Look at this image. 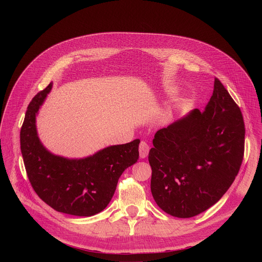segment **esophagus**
I'll return each instance as SVG.
<instances>
[{
  "instance_id": "esophagus-1",
  "label": "esophagus",
  "mask_w": 262,
  "mask_h": 262,
  "mask_svg": "<svg viewBox=\"0 0 262 262\" xmlns=\"http://www.w3.org/2000/svg\"><path fill=\"white\" fill-rule=\"evenodd\" d=\"M149 152V146L145 141H141L140 145H139V154H140V158H145L148 155Z\"/></svg>"
}]
</instances>
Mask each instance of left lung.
I'll list each match as a JSON object with an SVG mask.
<instances>
[{
    "label": "left lung",
    "instance_id": "left-lung-1",
    "mask_svg": "<svg viewBox=\"0 0 262 262\" xmlns=\"http://www.w3.org/2000/svg\"><path fill=\"white\" fill-rule=\"evenodd\" d=\"M245 127L239 106L219 78L204 112L159 129L148 153L156 204L177 217L207 210L235 181L244 155Z\"/></svg>",
    "mask_w": 262,
    "mask_h": 262
}]
</instances>
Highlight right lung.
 <instances>
[{
	"label": "right lung",
	"mask_w": 262,
	"mask_h": 262,
	"mask_svg": "<svg viewBox=\"0 0 262 262\" xmlns=\"http://www.w3.org/2000/svg\"><path fill=\"white\" fill-rule=\"evenodd\" d=\"M52 86L50 82L34 96L22 124L20 144L26 174L37 195L54 210L91 216L107 207L120 176L138 160L140 140L108 146L82 159L51 154L38 138L36 114Z\"/></svg>",
	"instance_id": "add662e5"
}]
</instances>
